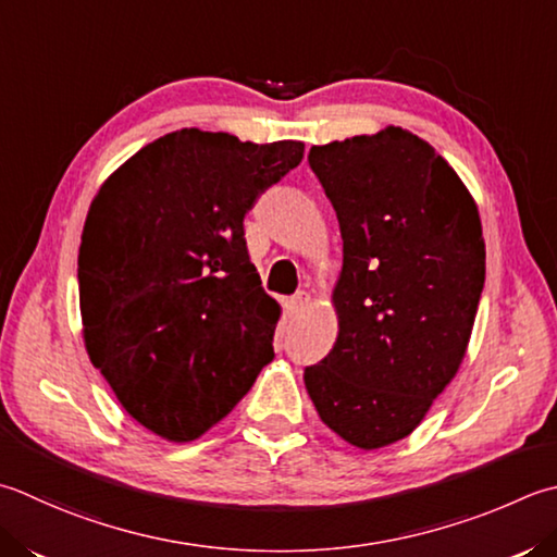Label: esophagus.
Listing matches in <instances>:
<instances>
[{
  "instance_id": "34e87169",
  "label": "esophagus",
  "mask_w": 557,
  "mask_h": 557,
  "mask_svg": "<svg viewBox=\"0 0 557 557\" xmlns=\"http://www.w3.org/2000/svg\"><path fill=\"white\" fill-rule=\"evenodd\" d=\"M311 304V297L307 292H299L297 297H292L287 304H285V309H287V313L289 315H299L304 309H307Z\"/></svg>"
}]
</instances>
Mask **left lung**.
<instances>
[{"instance_id":"left-lung-1","label":"left lung","mask_w":557,"mask_h":557,"mask_svg":"<svg viewBox=\"0 0 557 557\" xmlns=\"http://www.w3.org/2000/svg\"><path fill=\"white\" fill-rule=\"evenodd\" d=\"M341 222L337 337L304 384L323 424L357 449L418 428L451 384L485 282L481 214L449 161L410 129L311 147Z\"/></svg>"}]
</instances>
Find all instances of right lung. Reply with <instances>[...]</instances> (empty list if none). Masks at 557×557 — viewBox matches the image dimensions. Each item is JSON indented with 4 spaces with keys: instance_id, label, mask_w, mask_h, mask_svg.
Wrapping results in <instances>:
<instances>
[{
    "instance_id": "1",
    "label": "right lung",
    "mask_w": 557,
    "mask_h": 557,
    "mask_svg": "<svg viewBox=\"0 0 557 557\" xmlns=\"http://www.w3.org/2000/svg\"><path fill=\"white\" fill-rule=\"evenodd\" d=\"M304 159L183 127L98 188L79 246L82 335L91 364L141 428L185 444L224 420L272 362L280 304L248 260L244 216Z\"/></svg>"
}]
</instances>
